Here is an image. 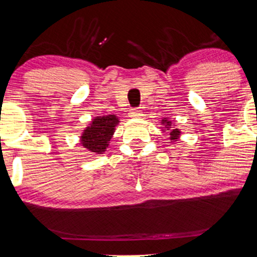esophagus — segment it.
<instances>
[{"label":"esophagus","instance_id":"esophagus-1","mask_svg":"<svg viewBox=\"0 0 257 257\" xmlns=\"http://www.w3.org/2000/svg\"><path fill=\"white\" fill-rule=\"evenodd\" d=\"M128 115L131 116V118H141L142 116V110L139 108H132L130 110Z\"/></svg>","mask_w":257,"mask_h":257}]
</instances>
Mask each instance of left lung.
<instances>
[{
	"label": "left lung",
	"instance_id": "left-lung-1",
	"mask_svg": "<svg viewBox=\"0 0 257 257\" xmlns=\"http://www.w3.org/2000/svg\"><path fill=\"white\" fill-rule=\"evenodd\" d=\"M162 123H167V126H169L170 123H172V121H167V120H162ZM169 128V127H168ZM179 135H180V131L179 130H172V131H170V136H172V137H170V139H172V141H174V139H176L177 137H179Z\"/></svg>",
	"mask_w": 257,
	"mask_h": 257
}]
</instances>
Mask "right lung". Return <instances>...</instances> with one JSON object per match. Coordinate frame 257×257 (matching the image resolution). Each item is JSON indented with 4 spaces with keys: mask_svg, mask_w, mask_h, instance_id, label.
I'll return each mask as SVG.
<instances>
[{
    "mask_svg": "<svg viewBox=\"0 0 257 257\" xmlns=\"http://www.w3.org/2000/svg\"><path fill=\"white\" fill-rule=\"evenodd\" d=\"M118 122L115 115L96 116L90 126L84 130L81 137L82 145L94 154L104 153Z\"/></svg>",
    "mask_w": 257,
    "mask_h": 257,
    "instance_id": "obj_1",
    "label": "right lung"
}]
</instances>
